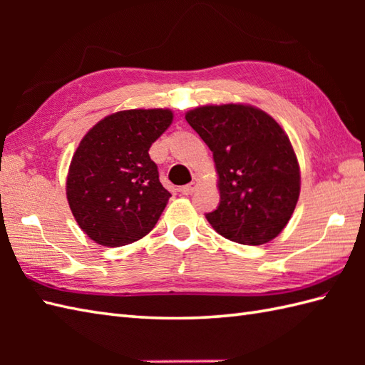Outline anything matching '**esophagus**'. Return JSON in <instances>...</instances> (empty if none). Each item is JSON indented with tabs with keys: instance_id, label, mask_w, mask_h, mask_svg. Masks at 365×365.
Segmentation results:
<instances>
[{
	"instance_id": "34e87169",
	"label": "esophagus",
	"mask_w": 365,
	"mask_h": 365,
	"mask_svg": "<svg viewBox=\"0 0 365 365\" xmlns=\"http://www.w3.org/2000/svg\"><path fill=\"white\" fill-rule=\"evenodd\" d=\"M196 188H197V182H191L188 185H185V187H182L180 192L185 196H188V195H192V192L196 191Z\"/></svg>"
}]
</instances>
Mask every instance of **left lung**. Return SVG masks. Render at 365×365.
I'll list each match as a JSON object with an SVG mask.
<instances>
[{
	"mask_svg": "<svg viewBox=\"0 0 365 365\" xmlns=\"http://www.w3.org/2000/svg\"><path fill=\"white\" fill-rule=\"evenodd\" d=\"M185 119L213 152L221 200L205 218L224 238L259 246L281 234L299 197V166L281 125L247 105L200 106Z\"/></svg>",
	"mask_w": 365,
	"mask_h": 365,
	"instance_id": "8db88e82",
	"label": "left lung"
}]
</instances>
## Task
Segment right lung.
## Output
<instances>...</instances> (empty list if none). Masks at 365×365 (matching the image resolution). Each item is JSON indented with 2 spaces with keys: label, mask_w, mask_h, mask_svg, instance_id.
<instances>
[{
  "label": "right lung",
  "mask_w": 365,
  "mask_h": 365,
  "mask_svg": "<svg viewBox=\"0 0 365 365\" xmlns=\"http://www.w3.org/2000/svg\"><path fill=\"white\" fill-rule=\"evenodd\" d=\"M173 122L169 110H128L106 115L76 149L67 200L78 226L96 243L118 247L149 234L170 192L149 149Z\"/></svg>",
  "instance_id": "right-lung-1"
}]
</instances>
